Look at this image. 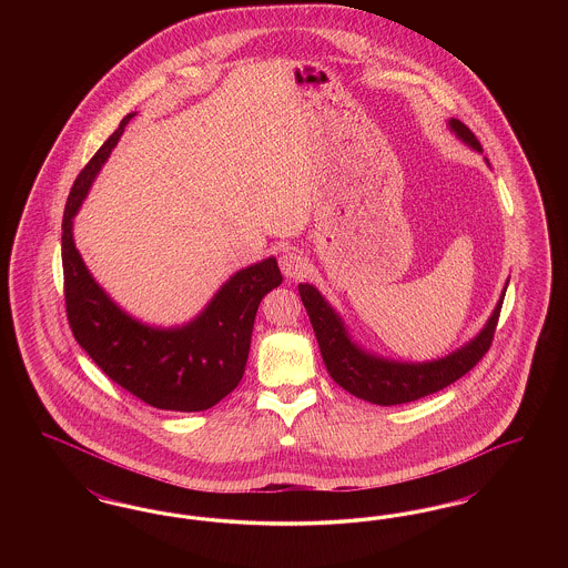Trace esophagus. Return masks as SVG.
<instances>
[{
	"label": "esophagus",
	"mask_w": 568,
	"mask_h": 568,
	"mask_svg": "<svg viewBox=\"0 0 568 568\" xmlns=\"http://www.w3.org/2000/svg\"><path fill=\"white\" fill-rule=\"evenodd\" d=\"M278 266H281V271H283V274H285L287 278H294L300 272L304 271L306 262H304L302 253L296 251V248H285V251L278 255Z\"/></svg>",
	"instance_id": "obj_1"
}]
</instances>
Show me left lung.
I'll return each instance as SVG.
<instances>
[{"mask_svg":"<svg viewBox=\"0 0 568 568\" xmlns=\"http://www.w3.org/2000/svg\"><path fill=\"white\" fill-rule=\"evenodd\" d=\"M449 130L458 135L464 144H468L477 153H484L479 140L462 121L449 119ZM507 285L509 281L505 283L500 300L496 302V308L491 311L484 329L464 347L433 362H398L364 352L357 343H353L345 322L332 308V304L317 292V287L300 283L297 292L315 329L329 377L343 389L366 403L392 406L430 396L477 366V362L486 355L491 345Z\"/></svg>","mask_w":568,"mask_h":568,"instance_id":"obj_1","label":"left lung"}]
</instances>
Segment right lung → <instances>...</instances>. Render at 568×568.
Returning a JSON list of instances; mask_svg holds the SVG:
<instances>
[{
  "label": "right lung",
  "instance_id": "right-lung-1",
  "mask_svg": "<svg viewBox=\"0 0 568 568\" xmlns=\"http://www.w3.org/2000/svg\"><path fill=\"white\" fill-rule=\"evenodd\" d=\"M134 114L123 116L68 195L61 225L68 322L104 375L142 403L162 410H206L241 383L257 306L283 276L274 257L251 264L232 274L195 320L176 327L138 322L98 285L74 244V216Z\"/></svg>",
  "mask_w": 568,
  "mask_h": 568
}]
</instances>
